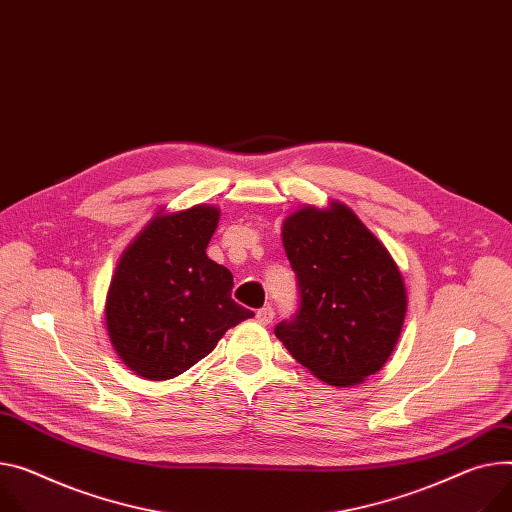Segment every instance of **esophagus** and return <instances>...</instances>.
<instances>
[{
  "label": "esophagus",
  "instance_id": "1",
  "mask_svg": "<svg viewBox=\"0 0 512 512\" xmlns=\"http://www.w3.org/2000/svg\"><path fill=\"white\" fill-rule=\"evenodd\" d=\"M272 318H274V309L272 307H262V309L256 311V320L260 324H264V326H268L272 322Z\"/></svg>",
  "mask_w": 512,
  "mask_h": 512
}]
</instances>
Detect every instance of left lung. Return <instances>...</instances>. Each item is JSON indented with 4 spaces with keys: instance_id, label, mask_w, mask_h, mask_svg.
<instances>
[{
    "instance_id": "8db88e82",
    "label": "left lung",
    "mask_w": 512,
    "mask_h": 512,
    "mask_svg": "<svg viewBox=\"0 0 512 512\" xmlns=\"http://www.w3.org/2000/svg\"><path fill=\"white\" fill-rule=\"evenodd\" d=\"M283 246L299 281V313L274 334L291 357L328 385L375 375L402 334V272L348 205H303L283 221Z\"/></svg>"
}]
</instances>
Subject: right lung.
Segmentation results:
<instances>
[{"label":"right lung","mask_w":512,"mask_h":512,"mask_svg":"<svg viewBox=\"0 0 512 512\" xmlns=\"http://www.w3.org/2000/svg\"><path fill=\"white\" fill-rule=\"evenodd\" d=\"M221 211L162 207L123 250L104 303L108 338L139 377L166 381L254 316L231 299V272L207 256Z\"/></svg>","instance_id":"1"}]
</instances>
